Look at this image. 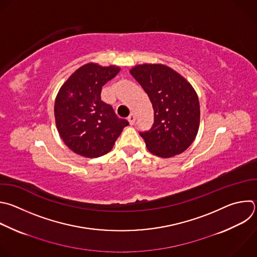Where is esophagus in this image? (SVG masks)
<instances>
[{
    "instance_id": "obj_1",
    "label": "esophagus",
    "mask_w": 257,
    "mask_h": 257,
    "mask_svg": "<svg viewBox=\"0 0 257 257\" xmlns=\"http://www.w3.org/2000/svg\"><path fill=\"white\" fill-rule=\"evenodd\" d=\"M135 120H136V117H135V114H133V113H131L130 115H129V117H128V121H129V123L131 124V125H133L134 123H135Z\"/></svg>"
}]
</instances>
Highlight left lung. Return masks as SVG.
Here are the masks:
<instances>
[{
    "label": "left lung",
    "mask_w": 257,
    "mask_h": 257,
    "mask_svg": "<svg viewBox=\"0 0 257 257\" xmlns=\"http://www.w3.org/2000/svg\"><path fill=\"white\" fill-rule=\"evenodd\" d=\"M148 95L154 122L139 132L147 149L159 157L184 152L195 140L200 126V103L190 82L163 64H140L130 70Z\"/></svg>",
    "instance_id": "8db88e82"
}]
</instances>
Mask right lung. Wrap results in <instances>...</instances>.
<instances>
[{"label": "right lung", "mask_w": 257, "mask_h": 257, "mask_svg": "<svg viewBox=\"0 0 257 257\" xmlns=\"http://www.w3.org/2000/svg\"><path fill=\"white\" fill-rule=\"evenodd\" d=\"M119 71L118 66L88 63L75 70L60 88L54 104L55 123L61 139L76 154L99 157L108 153L129 125L101 100L103 85Z\"/></svg>", "instance_id": "right-lung-1"}]
</instances>
